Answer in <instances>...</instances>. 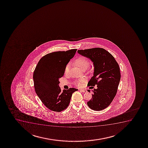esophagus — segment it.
I'll list each match as a JSON object with an SVG mask.
<instances>
[{
    "label": "esophagus",
    "mask_w": 148,
    "mask_h": 148,
    "mask_svg": "<svg viewBox=\"0 0 148 148\" xmlns=\"http://www.w3.org/2000/svg\"><path fill=\"white\" fill-rule=\"evenodd\" d=\"M80 90L81 92H87V90H85V89H80V90Z\"/></svg>",
    "instance_id": "1"
}]
</instances>
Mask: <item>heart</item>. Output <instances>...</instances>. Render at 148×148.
I'll list each match as a JSON object with an SVG mask.
<instances>
[{"instance_id":"1","label":"heart","mask_w":148,"mask_h":148,"mask_svg":"<svg viewBox=\"0 0 148 148\" xmlns=\"http://www.w3.org/2000/svg\"><path fill=\"white\" fill-rule=\"evenodd\" d=\"M74 64L78 66L79 67L80 69H81L82 70H85L90 65V61L89 59H87V58H85L84 56H80L76 58L74 61ZM69 65H67L66 67L65 68V73L66 74L68 73L69 71ZM85 82L86 80L85 79H81L75 82V85L77 87H81L83 84Z\"/></svg>"}]
</instances>
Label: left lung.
<instances>
[{
    "label": "left lung",
    "instance_id": "1",
    "mask_svg": "<svg viewBox=\"0 0 148 148\" xmlns=\"http://www.w3.org/2000/svg\"><path fill=\"white\" fill-rule=\"evenodd\" d=\"M78 52L90 59L94 65V76L88 86L97 85V88L92 90V98L87 104L94 110H104L116 94L121 78L119 66L113 56L103 48L78 50ZM88 91L90 92V90Z\"/></svg>",
    "mask_w": 148,
    "mask_h": 148
}]
</instances>
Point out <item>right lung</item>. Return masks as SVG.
<instances>
[{
	"mask_svg": "<svg viewBox=\"0 0 148 148\" xmlns=\"http://www.w3.org/2000/svg\"><path fill=\"white\" fill-rule=\"evenodd\" d=\"M77 49L51 52L38 61L34 72L35 91L40 101L49 110L60 112L69 104L75 88L61 90L59 79L64 75L65 68L74 57Z\"/></svg>",
	"mask_w": 148,
	"mask_h": 148,
	"instance_id": "1",
	"label": "right lung"
}]
</instances>
